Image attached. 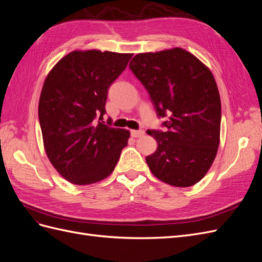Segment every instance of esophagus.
<instances>
[{
    "label": "esophagus",
    "mask_w": 262,
    "mask_h": 262,
    "mask_svg": "<svg viewBox=\"0 0 262 262\" xmlns=\"http://www.w3.org/2000/svg\"><path fill=\"white\" fill-rule=\"evenodd\" d=\"M144 134L143 130H131V137L133 138H141Z\"/></svg>",
    "instance_id": "1"
}]
</instances>
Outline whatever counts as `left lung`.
Segmentation results:
<instances>
[{"mask_svg": "<svg viewBox=\"0 0 262 262\" xmlns=\"http://www.w3.org/2000/svg\"><path fill=\"white\" fill-rule=\"evenodd\" d=\"M129 68L144 85L166 132L148 130L157 149L146 156L153 175L173 187L199 182L220 145L221 98L210 69L182 48L138 53Z\"/></svg>", "mask_w": 262, "mask_h": 262, "instance_id": "8db88e82", "label": "left lung"}]
</instances>
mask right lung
<instances>
[{
	"label": "right lung",
	"mask_w": 262,
	"mask_h": 262,
	"mask_svg": "<svg viewBox=\"0 0 262 262\" xmlns=\"http://www.w3.org/2000/svg\"><path fill=\"white\" fill-rule=\"evenodd\" d=\"M132 53L75 50L47 75L38 116L46 154L60 175L74 185H92L116 167L130 131L101 120L109 86Z\"/></svg>",
	"instance_id": "add662e5"
}]
</instances>
